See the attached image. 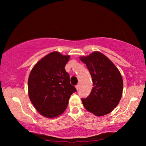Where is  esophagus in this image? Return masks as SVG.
I'll use <instances>...</instances> for the list:
<instances>
[{"mask_svg":"<svg viewBox=\"0 0 146 146\" xmlns=\"http://www.w3.org/2000/svg\"><path fill=\"white\" fill-rule=\"evenodd\" d=\"M76 90L79 89V84H77L76 86Z\"/></svg>","mask_w":146,"mask_h":146,"instance_id":"34e87169","label":"esophagus"}]
</instances>
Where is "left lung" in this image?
Returning <instances> with one entry per match:
<instances>
[{
    "instance_id": "8db88e82",
    "label": "left lung",
    "mask_w": 146,
    "mask_h": 146,
    "mask_svg": "<svg viewBox=\"0 0 146 146\" xmlns=\"http://www.w3.org/2000/svg\"><path fill=\"white\" fill-rule=\"evenodd\" d=\"M93 82L91 93L82 98L84 106L97 116L109 113L117 106L123 91V80L115 66L103 54L94 52L81 57Z\"/></svg>"
}]
</instances>
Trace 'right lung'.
Here are the masks:
<instances>
[{"label": "right lung", "mask_w": 146, "mask_h": 146, "mask_svg": "<svg viewBox=\"0 0 146 146\" xmlns=\"http://www.w3.org/2000/svg\"><path fill=\"white\" fill-rule=\"evenodd\" d=\"M69 59L70 56L53 52L38 62L31 72L28 82L29 98L43 116L51 118L62 113L70 96L76 92L64 68Z\"/></svg>", "instance_id": "obj_1"}]
</instances>
